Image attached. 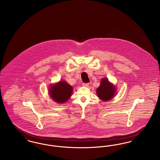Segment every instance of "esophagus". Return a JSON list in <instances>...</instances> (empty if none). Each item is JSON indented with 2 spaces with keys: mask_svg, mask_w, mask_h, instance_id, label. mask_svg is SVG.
Returning a JSON list of instances; mask_svg holds the SVG:
<instances>
[{
  "mask_svg": "<svg viewBox=\"0 0 160 160\" xmlns=\"http://www.w3.org/2000/svg\"><path fill=\"white\" fill-rule=\"evenodd\" d=\"M82 85L83 86H85V87H88L89 86V83H83L82 84Z\"/></svg>",
  "mask_w": 160,
  "mask_h": 160,
  "instance_id": "esophagus-1",
  "label": "esophagus"
}]
</instances>
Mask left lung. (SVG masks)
Masks as SVG:
<instances>
[{"label": "left lung", "instance_id": "obj_1", "mask_svg": "<svg viewBox=\"0 0 160 160\" xmlns=\"http://www.w3.org/2000/svg\"><path fill=\"white\" fill-rule=\"evenodd\" d=\"M116 92V88L114 84L111 83L107 77L103 78L100 86L97 89V94L99 99L102 101H109L114 98Z\"/></svg>", "mask_w": 160, "mask_h": 160}]
</instances>
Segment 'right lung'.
<instances>
[{
    "label": "right lung",
    "mask_w": 160,
    "mask_h": 160,
    "mask_svg": "<svg viewBox=\"0 0 160 160\" xmlns=\"http://www.w3.org/2000/svg\"><path fill=\"white\" fill-rule=\"evenodd\" d=\"M72 87L65 81L61 80L57 83L51 85L48 93L54 101L58 103H64L71 97L72 93Z\"/></svg>",
    "instance_id": "obj_1"
}]
</instances>
